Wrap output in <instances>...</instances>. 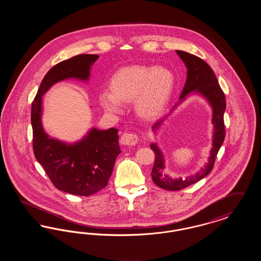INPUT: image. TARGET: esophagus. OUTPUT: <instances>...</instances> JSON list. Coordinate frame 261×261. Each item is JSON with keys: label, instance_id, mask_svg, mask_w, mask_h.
Here are the masks:
<instances>
[{"label": "esophagus", "instance_id": "esophagus-1", "mask_svg": "<svg viewBox=\"0 0 261 261\" xmlns=\"http://www.w3.org/2000/svg\"><path fill=\"white\" fill-rule=\"evenodd\" d=\"M138 142L139 136L134 133H124L120 139V143L123 146H135Z\"/></svg>", "mask_w": 261, "mask_h": 261}]
</instances>
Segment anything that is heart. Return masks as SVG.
<instances>
[{"label":"heart","instance_id":"obj_1","mask_svg":"<svg viewBox=\"0 0 261 261\" xmlns=\"http://www.w3.org/2000/svg\"><path fill=\"white\" fill-rule=\"evenodd\" d=\"M174 87L172 73L163 67L127 66L112 75L110 90L99 94V103L106 112L118 113L122 103L134 101L137 115L146 121L160 117Z\"/></svg>","mask_w":261,"mask_h":261}]
</instances>
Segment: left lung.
Returning a JSON list of instances; mask_svg holds the SVG:
<instances>
[{
    "instance_id": "1",
    "label": "left lung",
    "mask_w": 261,
    "mask_h": 261,
    "mask_svg": "<svg viewBox=\"0 0 261 261\" xmlns=\"http://www.w3.org/2000/svg\"><path fill=\"white\" fill-rule=\"evenodd\" d=\"M176 53L184 62L188 69L186 83L180 96V101H178L177 105H179L181 101L186 99L189 94L199 93V95L206 99L212 108V124L214 126V130L212 149L211 150V156L208 159V162L198 173L188 176L185 179H172L168 175L162 173L164 170V158L162 150L158 147L156 144L152 143L150 145V149L153 150L155 156L154 164L150 173L151 179L156 186L167 191L182 190L192 184H195L196 182L201 180L206 175L211 173L217 152L221 148L225 139L224 112L226 110V100L223 91L219 86L217 78L213 70L206 62L197 56H194L183 50H176ZM177 105H175L172 111L177 107ZM164 119L165 117L153 125L152 130H158Z\"/></svg>"
}]
</instances>
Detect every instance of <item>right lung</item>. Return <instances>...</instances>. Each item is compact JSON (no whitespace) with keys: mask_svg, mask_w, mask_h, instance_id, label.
Segmentation results:
<instances>
[{"mask_svg":"<svg viewBox=\"0 0 261 261\" xmlns=\"http://www.w3.org/2000/svg\"><path fill=\"white\" fill-rule=\"evenodd\" d=\"M98 59V55H78L56 64L43 78L31 107L36 160L57 189L76 196H91L108 185L115 160L121 152L118 130L92 128L74 144L54 139L43 129L42 96L55 83L64 79L87 81L91 66Z\"/></svg>","mask_w":261,"mask_h":261,"instance_id":"add662e5","label":"right lung"}]
</instances>
